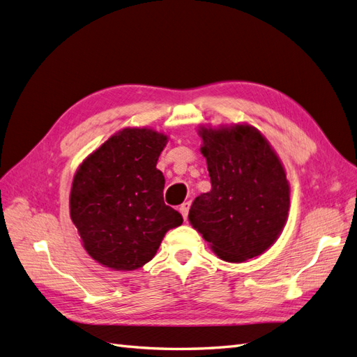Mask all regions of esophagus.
I'll use <instances>...</instances> for the list:
<instances>
[{
  "instance_id": "esophagus-1",
  "label": "esophagus",
  "mask_w": 357,
  "mask_h": 357,
  "mask_svg": "<svg viewBox=\"0 0 357 357\" xmlns=\"http://www.w3.org/2000/svg\"><path fill=\"white\" fill-rule=\"evenodd\" d=\"M189 208H190V202H183L180 205V213L183 215V219H188V214H189Z\"/></svg>"
}]
</instances>
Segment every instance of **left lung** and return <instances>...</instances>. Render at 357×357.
<instances>
[{
    "label": "left lung",
    "instance_id": "1",
    "mask_svg": "<svg viewBox=\"0 0 357 357\" xmlns=\"http://www.w3.org/2000/svg\"><path fill=\"white\" fill-rule=\"evenodd\" d=\"M211 190L201 193L189 222L226 262L262 255L283 231L290 190L266 138L250 125L201 128Z\"/></svg>",
    "mask_w": 357,
    "mask_h": 357
}]
</instances>
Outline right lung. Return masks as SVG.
Masks as SVG:
<instances>
[{
    "mask_svg": "<svg viewBox=\"0 0 357 357\" xmlns=\"http://www.w3.org/2000/svg\"><path fill=\"white\" fill-rule=\"evenodd\" d=\"M168 137L126 128L83 160L70 195L71 220L96 262L132 271L152 261L167 231L183 223L164 202V174L156 168Z\"/></svg>",
    "mask_w": 357,
    "mask_h": 357,
    "instance_id": "1",
    "label": "right lung"
}]
</instances>
